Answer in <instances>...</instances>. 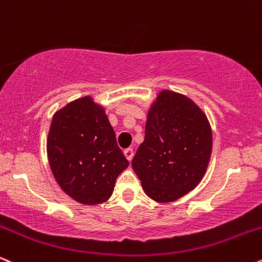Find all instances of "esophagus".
Instances as JSON below:
<instances>
[{
	"mask_svg": "<svg viewBox=\"0 0 262 262\" xmlns=\"http://www.w3.org/2000/svg\"><path fill=\"white\" fill-rule=\"evenodd\" d=\"M124 155H125V157H126V159H127L128 162H131L132 161V158H134V149L132 148H127L124 152Z\"/></svg>",
	"mask_w": 262,
	"mask_h": 262,
	"instance_id": "obj_1",
	"label": "esophagus"
}]
</instances>
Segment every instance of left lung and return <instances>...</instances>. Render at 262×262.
Returning <instances> with one entry per match:
<instances>
[{"mask_svg":"<svg viewBox=\"0 0 262 262\" xmlns=\"http://www.w3.org/2000/svg\"><path fill=\"white\" fill-rule=\"evenodd\" d=\"M212 153L207 116L186 95L162 91L150 106L132 168L146 195L173 202L199 185Z\"/></svg>","mask_w":262,"mask_h":262,"instance_id":"1","label":"left lung"}]
</instances>
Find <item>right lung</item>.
Returning a JSON list of instances; mask_svg holds the SVG:
<instances>
[{"mask_svg": "<svg viewBox=\"0 0 262 262\" xmlns=\"http://www.w3.org/2000/svg\"><path fill=\"white\" fill-rule=\"evenodd\" d=\"M46 150L55 180L83 205L109 200L116 178L128 167L105 110L89 95L54 114Z\"/></svg>", "mask_w": 262, "mask_h": 262, "instance_id": "obj_1", "label": "right lung"}]
</instances>
